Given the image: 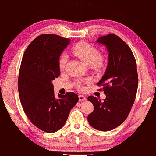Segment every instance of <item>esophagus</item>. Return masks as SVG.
I'll use <instances>...</instances> for the list:
<instances>
[{"instance_id":"obj_1","label":"esophagus","mask_w":156,"mask_h":156,"mask_svg":"<svg viewBox=\"0 0 156 156\" xmlns=\"http://www.w3.org/2000/svg\"><path fill=\"white\" fill-rule=\"evenodd\" d=\"M79 100L80 101H86V98H85V96H81V95H79Z\"/></svg>"}]
</instances>
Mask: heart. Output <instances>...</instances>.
Masks as SVG:
<instances>
[{"instance_id": "1", "label": "heart", "mask_w": 156, "mask_h": 156, "mask_svg": "<svg viewBox=\"0 0 156 156\" xmlns=\"http://www.w3.org/2000/svg\"><path fill=\"white\" fill-rule=\"evenodd\" d=\"M71 52L75 56L83 61L85 64L90 65L92 69L99 71L103 68L104 65V56L99 53L96 47L91 44L85 42H80L72 48ZM67 60L68 57L65 53H62L60 56L58 65L60 71H63L65 69ZM85 81H90V79H88L85 80ZM81 83L82 81L78 80L76 83V85L79 88L82 89Z\"/></svg>"}]
</instances>
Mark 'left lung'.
I'll list each match as a JSON object with an SVG mask.
<instances>
[{"label":"left lung","mask_w":156,"mask_h":156,"mask_svg":"<svg viewBox=\"0 0 156 156\" xmlns=\"http://www.w3.org/2000/svg\"><path fill=\"white\" fill-rule=\"evenodd\" d=\"M97 42L106 46L109 53L106 71L98 83L106 98L104 101L92 96L87 98L94 106L87 120L94 129L108 131L121 125L131 112L137 91L138 74L135 56L121 38L110 34Z\"/></svg>","instance_id":"obj_1"}]
</instances>
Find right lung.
Here are the masks:
<instances>
[{
    "label": "right lung",
    "instance_id": "obj_1",
    "mask_svg": "<svg viewBox=\"0 0 156 156\" xmlns=\"http://www.w3.org/2000/svg\"><path fill=\"white\" fill-rule=\"evenodd\" d=\"M70 39L55 34H42L31 42L21 60L18 91L24 112L34 125L52 133L64 126L77 103L73 92L55 96L53 80L60 71L58 58Z\"/></svg>",
    "mask_w": 156,
    "mask_h": 156
}]
</instances>
